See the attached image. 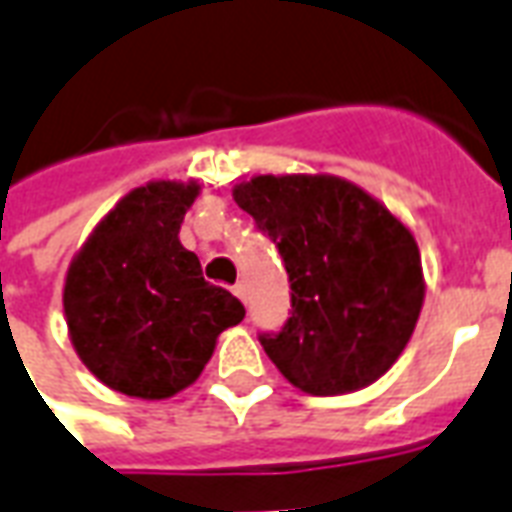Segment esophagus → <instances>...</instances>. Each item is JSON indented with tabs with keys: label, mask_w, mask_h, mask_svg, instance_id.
<instances>
[{
	"label": "esophagus",
	"mask_w": 512,
	"mask_h": 512,
	"mask_svg": "<svg viewBox=\"0 0 512 512\" xmlns=\"http://www.w3.org/2000/svg\"><path fill=\"white\" fill-rule=\"evenodd\" d=\"M233 293H235V296H238V299H241V301H246V285H244V282H235V285H233Z\"/></svg>",
	"instance_id": "obj_1"
}]
</instances>
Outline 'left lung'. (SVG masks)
<instances>
[{"label":"left lung","mask_w":512,"mask_h":512,"mask_svg":"<svg viewBox=\"0 0 512 512\" xmlns=\"http://www.w3.org/2000/svg\"><path fill=\"white\" fill-rule=\"evenodd\" d=\"M235 202L279 249L290 318L260 334L307 395H345L395 365L417 326L425 279L414 235L367 191L334 175H257Z\"/></svg>","instance_id":"left-lung-1"}]
</instances>
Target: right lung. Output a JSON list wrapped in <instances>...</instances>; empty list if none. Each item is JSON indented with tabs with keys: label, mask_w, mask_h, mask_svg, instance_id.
<instances>
[{
	"label": "right lung",
	"mask_w": 512,
	"mask_h": 512,
	"mask_svg": "<svg viewBox=\"0 0 512 512\" xmlns=\"http://www.w3.org/2000/svg\"><path fill=\"white\" fill-rule=\"evenodd\" d=\"M197 183L139 186L98 224L65 277V321L84 365L131 397L164 400L197 381L244 304L202 277L180 244Z\"/></svg>",
	"instance_id": "obj_1"
}]
</instances>
